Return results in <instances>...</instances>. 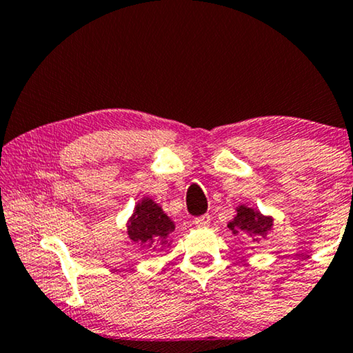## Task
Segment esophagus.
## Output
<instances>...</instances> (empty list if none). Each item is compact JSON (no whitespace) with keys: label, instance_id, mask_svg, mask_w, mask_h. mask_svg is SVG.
I'll use <instances>...</instances> for the list:
<instances>
[{"label":"esophagus","instance_id":"1","mask_svg":"<svg viewBox=\"0 0 353 353\" xmlns=\"http://www.w3.org/2000/svg\"><path fill=\"white\" fill-rule=\"evenodd\" d=\"M193 223L196 225V227H201V228L209 227V223H210V215H209V214H204V215H201V217H196V219L193 220Z\"/></svg>","mask_w":353,"mask_h":353}]
</instances>
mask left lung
<instances>
[{"mask_svg":"<svg viewBox=\"0 0 353 353\" xmlns=\"http://www.w3.org/2000/svg\"><path fill=\"white\" fill-rule=\"evenodd\" d=\"M228 228L233 231V234H238L239 231L250 236H261L266 238L268 231L272 228V217H266L260 210H255L247 206H241L236 209V217L228 223Z\"/></svg>","mask_w":353,"mask_h":353,"instance_id":"obj_1","label":"left lung"}]
</instances>
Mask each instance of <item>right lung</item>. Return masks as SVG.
Instances as JSON below:
<instances>
[{"instance_id": "obj_1", "label": "right lung", "mask_w": 353, "mask_h": 353, "mask_svg": "<svg viewBox=\"0 0 353 353\" xmlns=\"http://www.w3.org/2000/svg\"><path fill=\"white\" fill-rule=\"evenodd\" d=\"M174 231V222L163 212L154 199L144 198L136 204L134 212L128 220V238L141 247H166Z\"/></svg>"}]
</instances>
